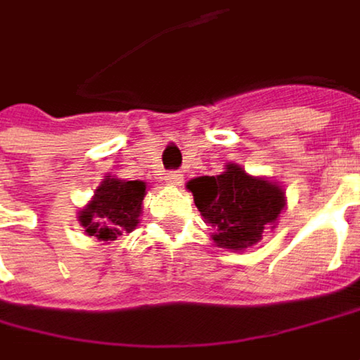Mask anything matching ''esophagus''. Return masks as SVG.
<instances>
[{"mask_svg": "<svg viewBox=\"0 0 360 360\" xmlns=\"http://www.w3.org/2000/svg\"><path fill=\"white\" fill-rule=\"evenodd\" d=\"M182 182H184V178L178 172H169L166 176V184H169V186H182Z\"/></svg>", "mask_w": 360, "mask_h": 360, "instance_id": "1", "label": "esophagus"}]
</instances>
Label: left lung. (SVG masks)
Listing matches in <instances>:
<instances>
[{
    "mask_svg": "<svg viewBox=\"0 0 360 360\" xmlns=\"http://www.w3.org/2000/svg\"><path fill=\"white\" fill-rule=\"evenodd\" d=\"M186 188L193 193L205 223L213 227L211 240L233 252L262 242L264 229H274L287 209V194L281 184L252 176L233 162L219 176L193 178Z\"/></svg>",
    "mask_w": 360,
    "mask_h": 360,
    "instance_id": "obj_1",
    "label": "left lung"
}]
</instances>
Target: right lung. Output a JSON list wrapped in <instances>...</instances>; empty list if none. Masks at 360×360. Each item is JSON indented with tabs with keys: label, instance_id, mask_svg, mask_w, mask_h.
I'll list each match as a JSON object with an SVG mask.
<instances>
[{
	"label": "right lung",
	"instance_id": "obj_1",
	"mask_svg": "<svg viewBox=\"0 0 360 360\" xmlns=\"http://www.w3.org/2000/svg\"><path fill=\"white\" fill-rule=\"evenodd\" d=\"M145 194L147 184L141 180H120L108 174L96 186L91 200L79 209L77 221L88 236L108 244L137 229Z\"/></svg>",
	"mask_w": 360,
	"mask_h": 360
}]
</instances>
